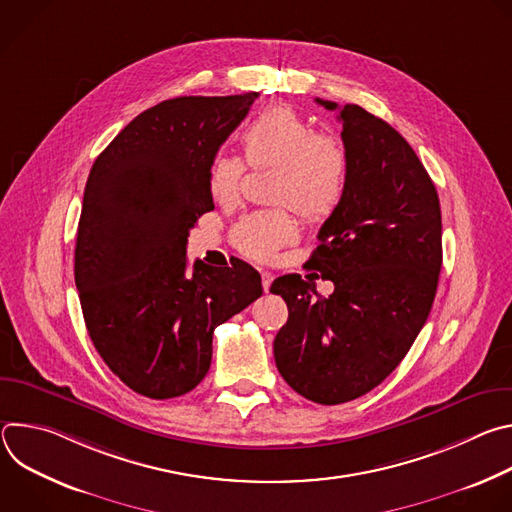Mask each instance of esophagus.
Returning <instances> with one entry per match:
<instances>
[{"mask_svg": "<svg viewBox=\"0 0 512 512\" xmlns=\"http://www.w3.org/2000/svg\"><path fill=\"white\" fill-rule=\"evenodd\" d=\"M271 283H273V273H269V271H261V285H263V291H269Z\"/></svg>", "mask_w": 512, "mask_h": 512, "instance_id": "esophagus-1", "label": "esophagus"}]
</instances>
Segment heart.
<instances>
[{"mask_svg": "<svg viewBox=\"0 0 512 512\" xmlns=\"http://www.w3.org/2000/svg\"><path fill=\"white\" fill-rule=\"evenodd\" d=\"M249 168H277L273 200L285 202L308 221H324L340 204L348 180L344 143L314 127L294 109L269 107L241 133ZM245 166L237 156H218L208 170L210 196L233 206L241 196ZM298 229L287 208L243 216L233 229V245L255 261H269L279 247L296 241Z\"/></svg>", "mask_w": 512, "mask_h": 512, "instance_id": "heart-1", "label": "heart"}]
</instances>
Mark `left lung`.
I'll use <instances>...</instances> for the list:
<instances>
[{"instance_id": "left-lung-1", "label": "left lung", "mask_w": 512, "mask_h": 512, "mask_svg": "<svg viewBox=\"0 0 512 512\" xmlns=\"http://www.w3.org/2000/svg\"><path fill=\"white\" fill-rule=\"evenodd\" d=\"M316 103L338 111L348 152L344 196L308 261L334 291L322 298L296 273L273 281L289 310L273 354L296 393L338 405L381 385L423 328L442 269V210L399 131L358 105Z\"/></svg>"}]
</instances>
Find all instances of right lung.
I'll return each mask as SVG.
<instances>
[{
	"label": "right lung",
	"mask_w": 512,
	"mask_h": 512,
	"mask_svg": "<svg viewBox=\"0 0 512 512\" xmlns=\"http://www.w3.org/2000/svg\"><path fill=\"white\" fill-rule=\"evenodd\" d=\"M259 93L176 97L139 113L95 160L83 198L75 283L89 336L131 391L172 399L208 373L212 332L261 294L245 261L186 271L208 170Z\"/></svg>",
	"instance_id": "1"
}]
</instances>
